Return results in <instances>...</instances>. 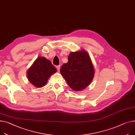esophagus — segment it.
I'll return each mask as SVG.
<instances>
[{
  "label": "esophagus",
  "mask_w": 135,
  "mask_h": 135,
  "mask_svg": "<svg viewBox=\"0 0 135 135\" xmlns=\"http://www.w3.org/2000/svg\"><path fill=\"white\" fill-rule=\"evenodd\" d=\"M56 67V69H57V71H60V65L57 66Z\"/></svg>",
  "instance_id": "esophagus-1"
}]
</instances>
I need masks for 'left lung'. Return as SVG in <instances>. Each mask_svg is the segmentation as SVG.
Returning a JSON list of instances; mask_svg holds the SVG:
<instances>
[{"mask_svg":"<svg viewBox=\"0 0 135 135\" xmlns=\"http://www.w3.org/2000/svg\"><path fill=\"white\" fill-rule=\"evenodd\" d=\"M68 61L63 65L60 73L74 91H80L91 83L94 69L88 53L85 50L71 52Z\"/></svg>","mask_w":135,"mask_h":135,"instance_id":"1","label":"left lung"}]
</instances>
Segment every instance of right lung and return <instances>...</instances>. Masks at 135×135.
Masks as SVG:
<instances>
[{
    "instance_id": "right-lung-1",
    "label": "right lung",
    "mask_w": 135,
    "mask_h": 135,
    "mask_svg": "<svg viewBox=\"0 0 135 135\" xmlns=\"http://www.w3.org/2000/svg\"><path fill=\"white\" fill-rule=\"evenodd\" d=\"M56 71V68L49 60L38 57L28 70L27 76L32 85L40 88L46 85L49 76Z\"/></svg>"
}]
</instances>
